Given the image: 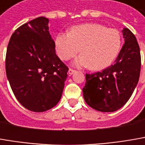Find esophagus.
<instances>
[{
	"label": "esophagus",
	"mask_w": 145,
	"mask_h": 145,
	"mask_svg": "<svg viewBox=\"0 0 145 145\" xmlns=\"http://www.w3.org/2000/svg\"><path fill=\"white\" fill-rule=\"evenodd\" d=\"M75 72H76V70H74V69H72V68H69L68 73H69L70 75H72V74H73V73H75Z\"/></svg>",
	"instance_id": "1"
}]
</instances>
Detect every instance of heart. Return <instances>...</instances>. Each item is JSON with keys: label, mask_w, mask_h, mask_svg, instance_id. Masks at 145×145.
<instances>
[{"label": "heart", "mask_w": 145, "mask_h": 145, "mask_svg": "<svg viewBox=\"0 0 145 145\" xmlns=\"http://www.w3.org/2000/svg\"><path fill=\"white\" fill-rule=\"evenodd\" d=\"M122 44L121 34L116 29L99 24L73 26L68 33H60L55 39L58 56L69 60L80 51L75 61L78 66L101 70L110 66L117 57Z\"/></svg>", "instance_id": "b5f03b06"}]
</instances>
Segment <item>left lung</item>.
<instances>
[{"label": "left lung", "instance_id": "obj_1", "mask_svg": "<svg viewBox=\"0 0 145 145\" xmlns=\"http://www.w3.org/2000/svg\"><path fill=\"white\" fill-rule=\"evenodd\" d=\"M125 44L114 64L101 72L86 74L83 97L89 106L102 112L121 108L131 97L140 74L139 44L129 29L123 30Z\"/></svg>", "mask_w": 145, "mask_h": 145}]
</instances>
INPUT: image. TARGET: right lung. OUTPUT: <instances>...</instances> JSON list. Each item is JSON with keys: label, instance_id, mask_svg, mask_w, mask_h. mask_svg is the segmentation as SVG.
Returning a JSON list of instances; mask_svg holds the SVG:
<instances>
[{"label": "right lung", "instance_id": "right-lung-1", "mask_svg": "<svg viewBox=\"0 0 145 145\" xmlns=\"http://www.w3.org/2000/svg\"><path fill=\"white\" fill-rule=\"evenodd\" d=\"M48 20L39 17L13 33L5 56V72L19 102L29 110L46 111L60 101L68 67L55 53Z\"/></svg>", "mask_w": 145, "mask_h": 145}]
</instances>
